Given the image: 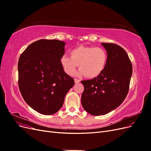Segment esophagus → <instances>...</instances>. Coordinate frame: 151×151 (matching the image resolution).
Wrapping results in <instances>:
<instances>
[{
	"label": "esophagus",
	"instance_id": "1",
	"mask_svg": "<svg viewBox=\"0 0 151 151\" xmlns=\"http://www.w3.org/2000/svg\"><path fill=\"white\" fill-rule=\"evenodd\" d=\"M74 83H75L76 84L79 83H80V80H79V79H74Z\"/></svg>",
	"mask_w": 151,
	"mask_h": 151
}]
</instances>
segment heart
I'll return each mask as SVG.
<instances>
[{
	"mask_svg": "<svg viewBox=\"0 0 151 151\" xmlns=\"http://www.w3.org/2000/svg\"><path fill=\"white\" fill-rule=\"evenodd\" d=\"M70 57L63 55L60 63L67 74L72 76L77 67L79 76H86L87 78L94 79L103 72L106 67L108 55L106 50L101 47L79 46L71 50Z\"/></svg>",
	"mask_w": 151,
	"mask_h": 151,
	"instance_id": "1",
	"label": "heart"
}]
</instances>
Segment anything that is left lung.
Wrapping results in <instances>:
<instances>
[{
	"instance_id": "obj_1",
	"label": "left lung",
	"mask_w": 151,
	"mask_h": 151,
	"mask_svg": "<svg viewBox=\"0 0 151 151\" xmlns=\"http://www.w3.org/2000/svg\"><path fill=\"white\" fill-rule=\"evenodd\" d=\"M108 60L98 77L81 83L84 90L81 96L83 108L94 116L103 115L118 108L129 92L132 65L125 50L113 43H102Z\"/></svg>"
}]
</instances>
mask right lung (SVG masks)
I'll return each mask as SVG.
<instances>
[{
  "mask_svg": "<svg viewBox=\"0 0 151 151\" xmlns=\"http://www.w3.org/2000/svg\"><path fill=\"white\" fill-rule=\"evenodd\" d=\"M65 43L40 40L26 48L18 62L19 88L29 106L42 115L57 113L74 85L60 65Z\"/></svg>",
  "mask_w": 151,
  "mask_h": 151,
  "instance_id": "add662e5",
  "label": "right lung"
}]
</instances>
